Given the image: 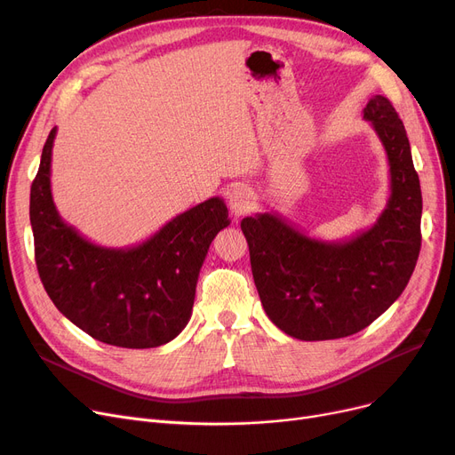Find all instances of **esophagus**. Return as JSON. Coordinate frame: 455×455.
<instances>
[{
  "instance_id": "esophagus-1",
  "label": "esophagus",
  "mask_w": 455,
  "mask_h": 455,
  "mask_svg": "<svg viewBox=\"0 0 455 455\" xmlns=\"http://www.w3.org/2000/svg\"><path fill=\"white\" fill-rule=\"evenodd\" d=\"M228 206L230 212L235 215V218H240V215H245L252 210L254 206V196L252 191L243 186V184H237L228 191Z\"/></svg>"
}]
</instances>
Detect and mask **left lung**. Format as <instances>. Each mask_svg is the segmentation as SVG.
Segmentation results:
<instances>
[{
  "label": "left lung",
  "instance_id": "left-lung-1",
  "mask_svg": "<svg viewBox=\"0 0 455 455\" xmlns=\"http://www.w3.org/2000/svg\"><path fill=\"white\" fill-rule=\"evenodd\" d=\"M363 119L386 149L391 175V196L371 228L324 242L273 212L242 221L266 314L300 341L367 328L402 295L417 266L422 196L408 134L384 95L369 100Z\"/></svg>",
  "mask_w": 455,
  "mask_h": 455
}]
</instances>
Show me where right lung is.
Segmentation results:
<instances>
[{
  "label": "right lung",
  "instance_id": "right-lung-1",
  "mask_svg": "<svg viewBox=\"0 0 455 455\" xmlns=\"http://www.w3.org/2000/svg\"><path fill=\"white\" fill-rule=\"evenodd\" d=\"M47 136L31 186L29 218L35 259L59 312L93 339L124 348L170 343L191 317L196 288L210 243L230 225L221 197L179 213L149 240L127 249L88 242L64 223L52 196Z\"/></svg>",
  "mask_w": 455,
  "mask_h": 455
}]
</instances>
